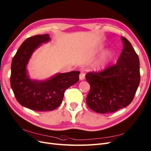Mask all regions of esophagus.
<instances>
[{
  "label": "esophagus",
  "instance_id": "esophagus-1",
  "mask_svg": "<svg viewBox=\"0 0 151 151\" xmlns=\"http://www.w3.org/2000/svg\"><path fill=\"white\" fill-rule=\"evenodd\" d=\"M84 78H85V73L83 71H81L79 75V79L81 81H82L84 79Z\"/></svg>",
  "mask_w": 151,
  "mask_h": 151
}]
</instances>
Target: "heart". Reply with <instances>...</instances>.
Segmentation results:
<instances>
[{"label":"heart","mask_w":151,"mask_h":151,"mask_svg":"<svg viewBox=\"0 0 151 151\" xmlns=\"http://www.w3.org/2000/svg\"><path fill=\"white\" fill-rule=\"evenodd\" d=\"M112 56V53L111 52H108L106 55H105L103 58H102L100 61H99L97 63V64H96L95 65V68L98 70H101V69H104L105 66L106 65V64L108 63V61H109V59L111 58Z\"/></svg>","instance_id":"heart-1"}]
</instances>
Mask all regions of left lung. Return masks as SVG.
Listing matches in <instances>:
<instances>
[{
  "instance_id": "obj_1",
  "label": "left lung",
  "mask_w": 151,
  "mask_h": 151,
  "mask_svg": "<svg viewBox=\"0 0 151 151\" xmlns=\"http://www.w3.org/2000/svg\"><path fill=\"white\" fill-rule=\"evenodd\" d=\"M122 40L123 50L116 64L86 75L90 86L87 104L96 113H113L129 105L139 85V59L130 42Z\"/></svg>"
}]
</instances>
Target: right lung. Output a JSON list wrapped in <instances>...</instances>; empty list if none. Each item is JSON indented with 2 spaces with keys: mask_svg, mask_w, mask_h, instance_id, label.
Instances as JSON below:
<instances>
[{
  "mask_svg": "<svg viewBox=\"0 0 151 151\" xmlns=\"http://www.w3.org/2000/svg\"><path fill=\"white\" fill-rule=\"evenodd\" d=\"M50 40L49 35L28 38L21 45L11 64L10 86L19 103L34 111H47L57 108L64 92L79 80V71L58 74L45 81H32L27 74V65L33 51Z\"/></svg>",
  "mask_w": 151,
  "mask_h": 151,
  "instance_id": "1",
  "label": "right lung"
}]
</instances>
